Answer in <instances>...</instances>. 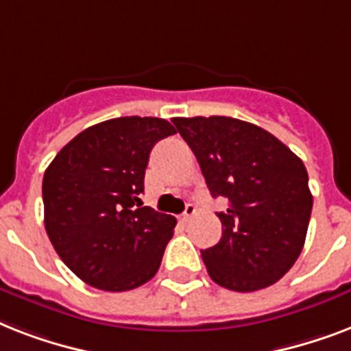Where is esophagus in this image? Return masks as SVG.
<instances>
[{"instance_id":"1","label":"esophagus","mask_w":351,"mask_h":351,"mask_svg":"<svg viewBox=\"0 0 351 351\" xmlns=\"http://www.w3.org/2000/svg\"><path fill=\"white\" fill-rule=\"evenodd\" d=\"M195 213H197V208H195L193 204H187L186 211L182 213L180 220H182V222H189V220H191L193 217H195Z\"/></svg>"}]
</instances>
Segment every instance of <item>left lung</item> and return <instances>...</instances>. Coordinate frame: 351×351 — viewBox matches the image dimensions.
I'll return each instance as SVG.
<instances>
[{"mask_svg":"<svg viewBox=\"0 0 351 351\" xmlns=\"http://www.w3.org/2000/svg\"><path fill=\"white\" fill-rule=\"evenodd\" d=\"M197 156L220 211L222 239L202 250L209 277L233 291H256L286 275L304 247L311 197L302 160L262 127L230 117L173 118Z\"/></svg>","mask_w":351,"mask_h":351,"instance_id":"obj_1","label":"left lung"}]
</instances>
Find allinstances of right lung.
I'll use <instances>...</instances> for the list:
<instances>
[{
    "label": "right lung",
    "instance_id": "obj_1",
    "mask_svg": "<svg viewBox=\"0 0 351 351\" xmlns=\"http://www.w3.org/2000/svg\"><path fill=\"white\" fill-rule=\"evenodd\" d=\"M175 132L164 118H112L80 132L47 167V234L93 288L129 291L158 271L176 219L142 206L140 195L151 149Z\"/></svg>",
    "mask_w": 351,
    "mask_h": 351
}]
</instances>
